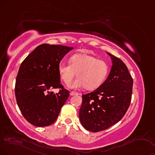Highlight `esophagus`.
Segmentation results:
<instances>
[{
  "mask_svg": "<svg viewBox=\"0 0 155 155\" xmlns=\"http://www.w3.org/2000/svg\"><path fill=\"white\" fill-rule=\"evenodd\" d=\"M70 95H78V93H75V92H73V91H72V92L70 93Z\"/></svg>",
  "mask_w": 155,
  "mask_h": 155,
  "instance_id": "34e87169",
  "label": "esophagus"
}]
</instances>
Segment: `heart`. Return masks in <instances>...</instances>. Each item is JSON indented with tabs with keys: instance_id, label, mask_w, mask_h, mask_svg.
<instances>
[{
	"instance_id": "1",
	"label": "heart",
	"mask_w": 155,
	"mask_h": 155,
	"mask_svg": "<svg viewBox=\"0 0 155 155\" xmlns=\"http://www.w3.org/2000/svg\"><path fill=\"white\" fill-rule=\"evenodd\" d=\"M70 64L61 62L58 72L64 83H70L76 75L78 78L69 85L70 88L85 87L88 90L97 88L106 79L109 71L108 64L104 60L85 53L75 54L70 57Z\"/></svg>"
}]
</instances>
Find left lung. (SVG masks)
<instances>
[{"label": "left lung", "mask_w": 155, "mask_h": 155, "mask_svg": "<svg viewBox=\"0 0 155 155\" xmlns=\"http://www.w3.org/2000/svg\"><path fill=\"white\" fill-rule=\"evenodd\" d=\"M112 60L108 78L93 92L83 95L79 118L85 129L98 132L120 121L129 108L133 79L119 58L107 53Z\"/></svg>", "instance_id": "left-lung-1"}]
</instances>
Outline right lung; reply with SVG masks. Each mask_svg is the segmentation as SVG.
<instances>
[{"label":"right lung","mask_w":155,"mask_h":155,"mask_svg":"<svg viewBox=\"0 0 155 155\" xmlns=\"http://www.w3.org/2000/svg\"><path fill=\"white\" fill-rule=\"evenodd\" d=\"M73 47L42 44L23 61L15 85L17 104L32 125L47 127L56 121L68 98L69 91L60 84L58 64ZM60 88L58 93L51 90Z\"/></svg>","instance_id":"obj_1"}]
</instances>
